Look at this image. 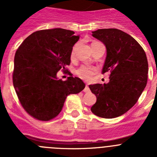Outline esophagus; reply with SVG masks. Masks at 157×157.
<instances>
[{"label":"esophagus","mask_w":157,"mask_h":157,"mask_svg":"<svg viewBox=\"0 0 157 157\" xmlns=\"http://www.w3.org/2000/svg\"><path fill=\"white\" fill-rule=\"evenodd\" d=\"M84 92L85 93H90V88H89V86L87 85H86V87H85V89H84Z\"/></svg>","instance_id":"34e87169"}]
</instances>
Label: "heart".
Instances as JSON below:
<instances>
[{
  "label": "heart",
  "instance_id": "1",
  "mask_svg": "<svg viewBox=\"0 0 157 157\" xmlns=\"http://www.w3.org/2000/svg\"><path fill=\"white\" fill-rule=\"evenodd\" d=\"M75 56V48H73L71 51V57ZM98 72V69L93 66L83 64L75 71V74L77 75L80 78L86 81H90L93 78V76Z\"/></svg>",
  "mask_w": 157,
  "mask_h": 157
}]
</instances>
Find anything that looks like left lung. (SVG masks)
Instances as JSON below:
<instances>
[{"label": "left lung", "mask_w": 157, "mask_h": 157, "mask_svg": "<svg viewBox=\"0 0 157 157\" xmlns=\"http://www.w3.org/2000/svg\"><path fill=\"white\" fill-rule=\"evenodd\" d=\"M92 35L106 46L102 73L109 72V82L89 86L97 98L91 112L105 119L118 117L137 103L146 86V54L134 37L118 29H99Z\"/></svg>", "instance_id": "1"}]
</instances>
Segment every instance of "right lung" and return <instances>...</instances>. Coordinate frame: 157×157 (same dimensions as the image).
Wrapping results in <instances>:
<instances>
[{
    "label": "right lung",
    "instance_id": "right-lung-1",
    "mask_svg": "<svg viewBox=\"0 0 157 157\" xmlns=\"http://www.w3.org/2000/svg\"><path fill=\"white\" fill-rule=\"evenodd\" d=\"M61 28L34 32L22 42L14 58L12 82L24 110L33 118L48 121L58 116L67 97L85 88V83L66 68L79 36ZM61 70L69 75L57 80Z\"/></svg>",
    "mask_w": 157,
    "mask_h": 157
}]
</instances>
